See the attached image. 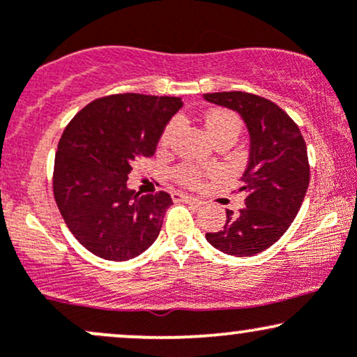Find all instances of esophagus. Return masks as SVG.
I'll use <instances>...</instances> for the list:
<instances>
[{
  "label": "esophagus",
  "mask_w": 357,
  "mask_h": 357,
  "mask_svg": "<svg viewBox=\"0 0 357 357\" xmlns=\"http://www.w3.org/2000/svg\"><path fill=\"white\" fill-rule=\"evenodd\" d=\"M173 202H184V203H191V204H196V206H199L203 202L202 199L195 198V196H190V195H184V192L181 191H174L173 195Z\"/></svg>",
  "instance_id": "obj_1"
}]
</instances>
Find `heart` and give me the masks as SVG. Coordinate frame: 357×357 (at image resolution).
Wrapping results in <instances>:
<instances>
[{"instance_id":"b5f03b06","label":"heart","mask_w":357,"mask_h":357,"mask_svg":"<svg viewBox=\"0 0 357 357\" xmlns=\"http://www.w3.org/2000/svg\"><path fill=\"white\" fill-rule=\"evenodd\" d=\"M204 124H206L208 132L211 134V137L215 141H218L221 137H238L241 130V121L240 117L236 116L231 110L225 109H213L206 114L204 117ZM176 129H178V121L173 119L171 122H167L165 130H162L161 137H159V147L161 149H167L173 141ZM171 176L176 183L183 184V186L188 188H199L203 184V179L206 173L199 167L190 165V162H181V165L174 166L173 171H171Z\"/></svg>"}]
</instances>
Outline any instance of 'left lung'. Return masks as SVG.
I'll return each instance as SVG.
<instances>
[{
  "label": "left lung",
  "instance_id": "obj_1",
  "mask_svg": "<svg viewBox=\"0 0 357 357\" xmlns=\"http://www.w3.org/2000/svg\"><path fill=\"white\" fill-rule=\"evenodd\" d=\"M204 99L236 110L252 139L240 188L245 206L227 210L223 230L206 233V240L228 255H255L272 247L301 210L310 179L305 141L289 114L265 97L235 90Z\"/></svg>",
  "mask_w": 357,
  "mask_h": 357
}]
</instances>
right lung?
Here are the masks:
<instances>
[{
	"instance_id": "right-lung-1",
	"label": "right lung",
	"mask_w": 357,
	"mask_h": 357,
	"mask_svg": "<svg viewBox=\"0 0 357 357\" xmlns=\"http://www.w3.org/2000/svg\"><path fill=\"white\" fill-rule=\"evenodd\" d=\"M179 97L112 93L85 105L65 127L53 166V196L72 235L93 255L122 261L158 238L173 204L166 191L127 190L139 158L155 153Z\"/></svg>"
}]
</instances>
